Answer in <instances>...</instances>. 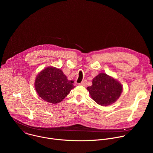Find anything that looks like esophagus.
I'll use <instances>...</instances> for the list:
<instances>
[{
    "label": "esophagus",
    "instance_id": "obj_1",
    "mask_svg": "<svg viewBox=\"0 0 153 153\" xmlns=\"http://www.w3.org/2000/svg\"><path fill=\"white\" fill-rule=\"evenodd\" d=\"M79 85H82V86H86V80H83V81H82L81 83H80Z\"/></svg>",
    "mask_w": 153,
    "mask_h": 153
}]
</instances>
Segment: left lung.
Returning <instances> with one entry per match:
<instances>
[{
  "instance_id": "8db88e82",
  "label": "left lung",
  "mask_w": 153,
  "mask_h": 153,
  "mask_svg": "<svg viewBox=\"0 0 153 153\" xmlns=\"http://www.w3.org/2000/svg\"><path fill=\"white\" fill-rule=\"evenodd\" d=\"M87 90L92 99L99 105L108 106L114 103L120 96L122 86L114 79L100 73L93 80V85Z\"/></svg>"
}]
</instances>
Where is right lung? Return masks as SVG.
I'll return each mask as SVG.
<instances>
[{
    "label": "right lung",
    "instance_id": "obj_1",
    "mask_svg": "<svg viewBox=\"0 0 153 153\" xmlns=\"http://www.w3.org/2000/svg\"><path fill=\"white\" fill-rule=\"evenodd\" d=\"M73 80H68L61 70L48 67L42 71L35 80L39 96L44 100L57 103L61 102L74 88Z\"/></svg>",
    "mask_w": 153,
    "mask_h": 153
}]
</instances>
